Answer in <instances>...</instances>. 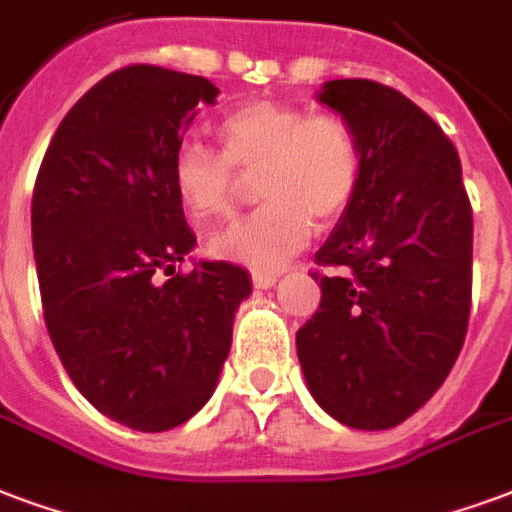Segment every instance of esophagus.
<instances>
[{"mask_svg":"<svg viewBox=\"0 0 512 512\" xmlns=\"http://www.w3.org/2000/svg\"><path fill=\"white\" fill-rule=\"evenodd\" d=\"M275 283H278L275 272H253V286L256 288H272Z\"/></svg>","mask_w":512,"mask_h":512,"instance_id":"34e87169","label":"esophagus"}]
</instances>
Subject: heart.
Masks as SVG:
<instances>
[{
	"mask_svg": "<svg viewBox=\"0 0 512 512\" xmlns=\"http://www.w3.org/2000/svg\"><path fill=\"white\" fill-rule=\"evenodd\" d=\"M218 140L221 151L186 140L172 156V188L199 224L232 213L242 178H259L264 205L215 234L218 259L283 270L313 237V218L334 224L359 191L361 148L340 115L256 99L226 115Z\"/></svg>",
	"mask_w": 512,
	"mask_h": 512,
	"instance_id": "b5f03b06",
	"label": "heart"
}]
</instances>
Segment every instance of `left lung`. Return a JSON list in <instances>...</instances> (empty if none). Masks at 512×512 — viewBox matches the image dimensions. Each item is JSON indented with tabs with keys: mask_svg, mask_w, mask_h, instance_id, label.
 <instances>
[{
	"mask_svg": "<svg viewBox=\"0 0 512 512\" xmlns=\"http://www.w3.org/2000/svg\"><path fill=\"white\" fill-rule=\"evenodd\" d=\"M318 102L356 132L361 180L318 248L321 305L297 332L307 388L353 429H391L432 399L467 334L472 207L453 142L405 94L329 80Z\"/></svg>",
	"mask_w": 512,
	"mask_h": 512,
	"instance_id": "1",
	"label": "left lung"
}]
</instances>
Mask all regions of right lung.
Instances as JSON below:
<instances>
[{"label": "right lung", "mask_w": 512, "mask_h": 512, "mask_svg": "<svg viewBox=\"0 0 512 512\" xmlns=\"http://www.w3.org/2000/svg\"><path fill=\"white\" fill-rule=\"evenodd\" d=\"M207 78L134 64L64 115L32 197V245L45 326L91 405L137 432H167L213 397L251 275L194 261L172 156ZM161 274L168 278L160 280Z\"/></svg>", "instance_id": "obj_1"}]
</instances>
